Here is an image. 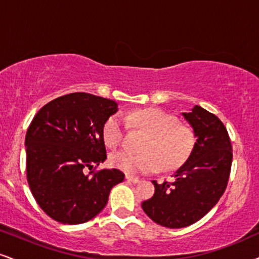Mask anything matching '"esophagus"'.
<instances>
[{
  "label": "esophagus",
  "instance_id": "esophagus-1",
  "mask_svg": "<svg viewBox=\"0 0 259 259\" xmlns=\"http://www.w3.org/2000/svg\"><path fill=\"white\" fill-rule=\"evenodd\" d=\"M126 180L128 181V183H132V184L139 183V179L138 178H133V177H131V175H126Z\"/></svg>",
  "mask_w": 259,
  "mask_h": 259
}]
</instances>
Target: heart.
<instances>
[{"label":"heart","instance_id":"heart-1","mask_svg":"<svg viewBox=\"0 0 259 259\" xmlns=\"http://www.w3.org/2000/svg\"><path fill=\"white\" fill-rule=\"evenodd\" d=\"M124 121L148 133L143 154L119 151L111 155V164L130 175L154 173L158 165L164 170L178 168L190 157L196 145V135L190 126L178 123L163 110L142 109L111 115L105 121L102 133L109 148L115 149L122 143Z\"/></svg>","mask_w":259,"mask_h":259}]
</instances>
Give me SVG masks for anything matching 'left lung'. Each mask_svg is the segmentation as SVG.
I'll return each mask as SVG.
<instances>
[{"mask_svg":"<svg viewBox=\"0 0 259 259\" xmlns=\"http://www.w3.org/2000/svg\"><path fill=\"white\" fill-rule=\"evenodd\" d=\"M196 135V145L171 181L155 185V193L142 203L152 221L183 228L205 216L226 191L232 167V143L225 124L199 105L183 113Z\"/></svg>","mask_w":259,"mask_h":259,"instance_id":"obj_1","label":"left lung"}]
</instances>
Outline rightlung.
<instances>
[{"label": "right lung", "instance_id": "obj_1", "mask_svg": "<svg viewBox=\"0 0 259 259\" xmlns=\"http://www.w3.org/2000/svg\"><path fill=\"white\" fill-rule=\"evenodd\" d=\"M117 111L108 98L74 92L44 105L28 126L26 175L40 209L63 225H79L98 215L110 190L122 183L119 169H101L107 159L103 126Z\"/></svg>", "mask_w": 259, "mask_h": 259}]
</instances>
